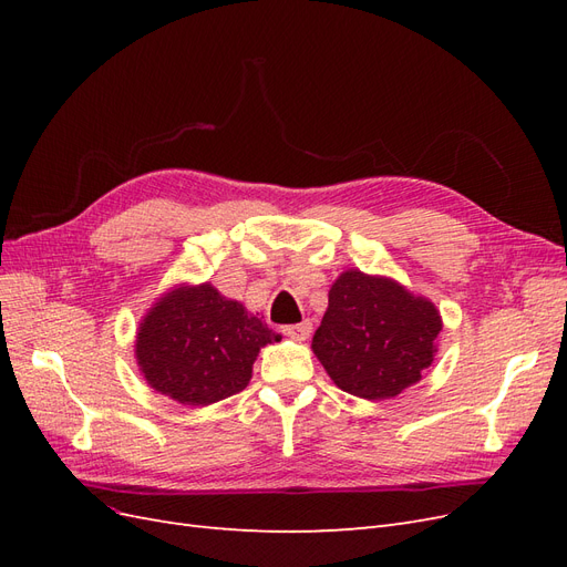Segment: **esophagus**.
Listing matches in <instances>:
<instances>
[{
  "instance_id": "esophagus-1",
  "label": "esophagus",
  "mask_w": 567,
  "mask_h": 567,
  "mask_svg": "<svg viewBox=\"0 0 567 567\" xmlns=\"http://www.w3.org/2000/svg\"><path fill=\"white\" fill-rule=\"evenodd\" d=\"M312 333V323L310 321H300V323H290V326H284V336L293 338V340H307Z\"/></svg>"
}]
</instances>
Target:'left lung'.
Returning a JSON list of instances; mask_svg holds the SVG:
<instances>
[{
    "label": "left lung",
    "instance_id": "8db88e82",
    "mask_svg": "<svg viewBox=\"0 0 567 567\" xmlns=\"http://www.w3.org/2000/svg\"><path fill=\"white\" fill-rule=\"evenodd\" d=\"M440 331L433 300L381 274L346 269L329 290L312 352L340 390L379 402L421 381Z\"/></svg>",
    "mask_w": 567,
    "mask_h": 567
}]
</instances>
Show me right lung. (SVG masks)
<instances>
[{"mask_svg": "<svg viewBox=\"0 0 567 567\" xmlns=\"http://www.w3.org/2000/svg\"><path fill=\"white\" fill-rule=\"evenodd\" d=\"M274 340L281 336L210 281L177 284L142 317L134 359L156 392L179 404L208 406L250 383L257 354Z\"/></svg>", "mask_w": 567, "mask_h": 567, "instance_id": "1", "label": "right lung"}]
</instances>
